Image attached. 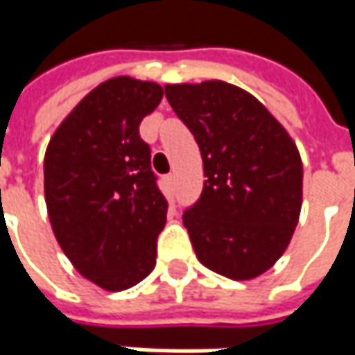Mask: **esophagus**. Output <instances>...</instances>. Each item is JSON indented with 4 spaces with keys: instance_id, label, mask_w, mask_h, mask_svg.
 <instances>
[{
    "instance_id": "esophagus-1",
    "label": "esophagus",
    "mask_w": 355,
    "mask_h": 355,
    "mask_svg": "<svg viewBox=\"0 0 355 355\" xmlns=\"http://www.w3.org/2000/svg\"><path fill=\"white\" fill-rule=\"evenodd\" d=\"M166 184H168V187H170V189H173V187H175V175H173V173L166 175Z\"/></svg>"
}]
</instances>
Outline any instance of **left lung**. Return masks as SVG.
Here are the masks:
<instances>
[{
	"mask_svg": "<svg viewBox=\"0 0 355 355\" xmlns=\"http://www.w3.org/2000/svg\"><path fill=\"white\" fill-rule=\"evenodd\" d=\"M203 159V191L184 213L199 263L251 280L286 251L302 207V159L277 118L223 80L166 85Z\"/></svg>",
	"mask_w": 355,
	"mask_h": 355,
	"instance_id": "1",
	"label": "left lung"
}]
</instances>
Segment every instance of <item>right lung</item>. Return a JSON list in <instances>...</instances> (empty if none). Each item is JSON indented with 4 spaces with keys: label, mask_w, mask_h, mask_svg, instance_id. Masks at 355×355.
Masks as SVG:
<instances>
[{
    "label": "right lung",
    "mask_w": 355,
    "mask_h": 355,
    "mask_svg": "<svg viewBox=\"0 0 355 355\" xmlns=\"http://www.w3.org/2000/svg\"><path fill=\"white\" fill-rule=\"evenodd\" d=\"M162 96L156 83L110 78L76 104L45 152L53 233L76 270L104 291H126L156 266L168 201L140 122Z\"/></svg>",
    "instance_id": "add662e5"
}]
</instances>
